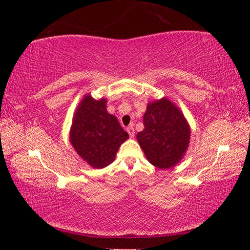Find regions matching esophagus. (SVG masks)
Segmentation results:
<instances>
[{
    "label": "esophagus",
    "instance_id": "obj_1",
    "mask_svg": "<svg viewBox=\"0 0 250 250\" xmlns=\"http://www.w3.org/2000/svg\"><path fill=\"white\" fill-rule=\"evenodd\" d=\"M126 131H128V133H129V135H130L131 139H133V137H134V134H135L133 125H129L128 128H126Z\"/></svg>",
    "mask_w": 250,
    "mask_h": 250
}]
</instances>
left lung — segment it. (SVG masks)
I'll return each instance as SVG.
<instances>
[{
  "instance_id": "obj_1",
  "label": "left lung",
  "mask_w": 250,
  "mask_h": 250,
  "mask_svg": "<svg viewBox=\"0 0 250 250\" xmlns=\"http://www.w3.org/2000/svg\"><path fill=\"white\" fill-rule=\"evenodd\" d=\"M144 130L136 135L147 160L158 168H169L184 158L190 126L182 111L167 98L148 103Z\"/></svg>"
}]
</instances>
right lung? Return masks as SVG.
<instances>
[{
    "mask_svg": "<svg viewBox=\"0 0 250 250\" xmlns=\"http://www.w3.org/2000/svg\"><path fill=\"white\" fill-rule=\"evenodd\" d=\"M106 99L84 95L77 106L70 131V142L78 156L94 168L115 160L120 145L129 139L118 119L106 110Z\"/></svg>",
    "mask_w": 250,
    "mask_h": 250,
    "instance_id": "obj_1",
    "label": "right lung"
}]
</instances>
